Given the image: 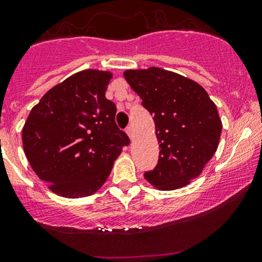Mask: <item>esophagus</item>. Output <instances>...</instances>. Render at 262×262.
<instances>
[{"label":"esophagus","instance_id":"1","mask_svg":"<svg viewBox=\"0 0 262 262\" xmlns=\"http://www.w3.org/2000/svg\"><path fill=\"white\" fill-rule=\"evenodd\" d=\"M126 134L128 135V137H130L131 140H134V130H132V127H130V126L126 128Z\"/></svg>","mask_w":262,"mask_h":262}]
</instances>
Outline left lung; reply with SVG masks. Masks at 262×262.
<instances>
[{"label": "left lung", "instance_id": "1", "mask_svg": "<svg viewBox=\"0 0 262 262\" xmlns=\"http://www.w3.org/2000/svg\"><path fill=\"white\" fill-rule=\"evenodd\" d=\"M123 76L154 116L159 141V162L143 176L159 190L186 186L217 150L222 123L216 105L198 82L160 67Z\"/></svg>", "mask_w": 262, "mask_h": 262}]
</instances>
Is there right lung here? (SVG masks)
Wrapping results in <instances>:
<instances>
[{"label":"right lung","instance_id":"add662e5","mask_svg":"<svg viewBox=\"0 0 262 262\" xmlns=\"http://www.w3.org/2000/svg\"><path fill=\"white\" fill-rule=\"evenodd\" d=\"M111 78L98 70L70 76L43 95L22 128L31 167L62 198L96 192L130 143L115 122L116 105L105 96Z\"/></svg>","mask_w":262,"mask_h":262}]
</instances>
